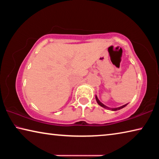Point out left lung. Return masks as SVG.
I'll use <instances>...</instances> for the list:
<instances>
[{"label": "left lung", "mask_w": 159, "mask_h": 159, "mask_svg": "<svg viewBox=\"0 0 159 159\" xmlns=\"http://www.w3.org/2000/svg\"><path fill=\"white\" fill-rule=\"evenodd\" d=\"M95 99H96V101H97V102H98V104H99V106L102 107H103V108H104V109L111 110V111H117V110H119V109H123V107H125L128 104H125V105H123V106L120 107H117V108H109V107H107V106L104 105V104H102V102L99 100L98 98V97H97V96H95Z\"/></svg>", "instance_id": "8db88e82"}]
</instances>
